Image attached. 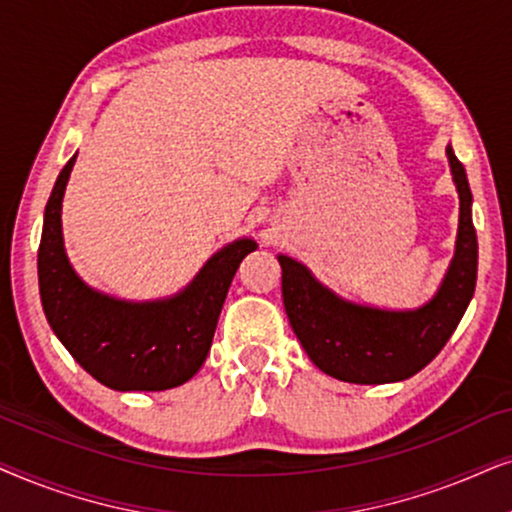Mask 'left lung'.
Segmentation results:
<instances>
[{
	"mask_svg": "<svg viewBox=\"0 0 512 512\" xmlns=\"http://www.w3.org/2000/svg\"><path fill=\"white\" fill-rule=\"evenodd\" d=\"M459 194L454 257L440 288L417 309H379L351 302L318 281L306 264L278 255L283 304L292 330L318 370L349 384H393L431 363L466 313L478 281V236L466 170L447 145Z\"/></svg>",
	"mask_w": 512,
	"mask_h": 512,
	"instance_id": "left-lung-1",
	"label": "left lung"
}]
</instances>
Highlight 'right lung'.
<instances>
[{"label":"right lung","instance_id":"add662e5","mask_svg":"<svg viewBox=\"0 0 512 512\" xmlns=\"http://www.w3.org/2000/svg\"><path fill=\"white\" fill-rule=\"evenodd\" d=\"M77 154L60 170L44 210L37 271L51 330L72 358L114 391H166L201 370L227 299L231 278L252 238L215 252L175 295L131 302L91 288L74 271L63 241V196Z\"/></svg>","mask_w":512,"mask_h":512}]
</instances>
